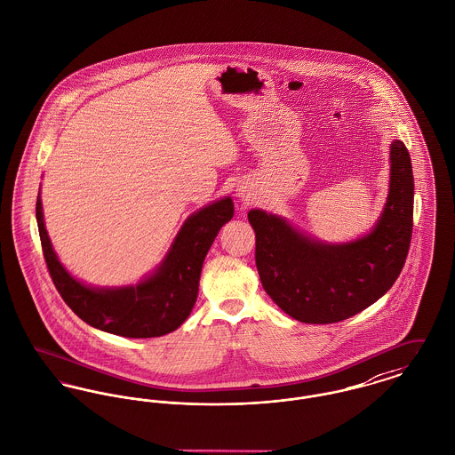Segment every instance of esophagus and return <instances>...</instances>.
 <instances>
[{
  "label": "esophagus",
  "mask_w": 455,
  "mask_h": 455,
  "mask_svg": "<svg viewBox=\"0 0 455 455\" xmlns=\"http://www.w3.org/2000/svg\"><path fill=\"white\" fill-rule=\"evenodd\" d=\"M236 195H238V198L242 200L243 204H250L253 200V193L248 188H238Z\"/></svg>",
  "instance_id": "esophagus-1"
}]
</instances>
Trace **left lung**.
Segmentation results:
<instances>
[{
	"mask_svg": "<svg viewBox=\"0 0 455 455\" xmlns=\"http://www.w3.org/2000/svg\"><path fill=\"white\" fill-rule=\"evenodd\" d=\"M414 212L412 164L405 145H390L388 196L372 229L357 240L312 238L284 217L251 209L255 262L266 293L307 324L348 319L379 300L402 271Z\"/></svg>",
	"mask_w": 455,
	"mask_h": 455,
	"instance_id": "left-lung-1",
	"label": "left lung"
}]
</instances>
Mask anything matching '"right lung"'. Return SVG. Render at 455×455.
<instances>
[{"label": "right lung", "instance_id": "right-lung-1", "mask_svg": "<svg viewBox=\"0 0 455 455\" xmlns=\"http://www.w3.org/2000/svg\"><path fill=\"white\" fill-rule=\"evenodd\" d=\"M235 215L231 196L191 213L164 260L136 284L92 286L68 273L53 250L43 215L41 196L36 220L44 260L65 303L92 328L125 338H153L178 330L198 297L207 251L220 228Z\"/></svg>", "mask_w": 455, "mask_h": 455}]
</instances>
